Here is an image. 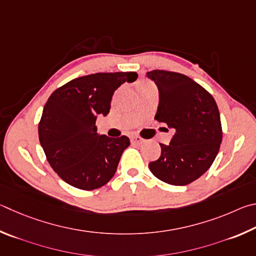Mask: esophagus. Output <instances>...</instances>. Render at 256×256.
<instances>
[{"instance_id":"obj_1","label":"esophagus","mask_w":256,"mask_h":256,"mask_svg":"<svg viewBox=\"0 0 256 256\" xmlns=\"http://www.w3.org/2000/svg\"><path fill=\"white\" fill-rule=\"evenodd\" d=\"M132 142H135V144H142V142H144V140H142V138L140 136L134 135V136H132Z\"/></svg>"}]
</instances>
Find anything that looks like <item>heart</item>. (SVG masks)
Wrapping results in <instances>:
<instances>
[{"label":"heart","mask_w":256,"mask_h":256,"mask_svg":"<svg viewBox=\"0 0 256 256\" xmlns=\"http://www.w3.org/2000/svg\"><path fill=\"white\" fill-rule=\"evenodd\" d=\"M140 84H142V83H140Z\"/></svg>","instance_id":"heart-1"}]
</instances>
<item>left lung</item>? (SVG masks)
<instances>
[{
	"label": "left lung",
	"mask_w": 256,
	"mask_h": 256,
	"mask_svg": "<svg viewBox=\"0 0 256 256\" xmlns=\"http://www.w3.org/2000/svg\"><path fill=\"white\" fill-rule=\"evenodd\" d=\"M158 88L155 119L176 129L170 145L160 144L158 160L148 168L160 181L186 186L212 166L222 140L220 114L212 94L194 80L176 72L147 73Z\"/></svg>",
	"instance_id": "8db88e82"
}]
</instances>
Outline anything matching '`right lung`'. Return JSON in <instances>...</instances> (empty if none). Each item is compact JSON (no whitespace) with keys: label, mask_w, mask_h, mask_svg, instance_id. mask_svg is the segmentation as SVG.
Returning a JSON list of instances; mask_svg holds the SVG:
<instances>
[{"label":"right lung","mask_w":256,"mask_h":256,"mask_svg":"<svg viewBox=\"0 0 256 256\" xmlns=\"http://www.w3.org/2000/svg\"><path fill=\"white\" fill-rule=\"evenodd\" d=\"M137 76L135 72L82 76L49 96L38 126L40 145L54 171L70 186L94 190L114 176L130 142L127 136L98 135L96 116L109 114L114 92Z\"/></svg>","instance_id":"add662e5"}]
</instances>
